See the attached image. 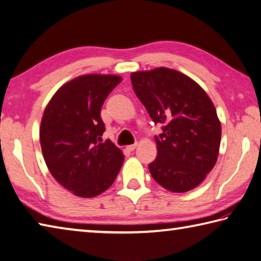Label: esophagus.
<instances>
[{"mask_svg": "<svg viewBox=\"0 0 261 261\" xmlns=\"http://www.w3.org/2000/svg\"><path fill=\"white\" fill-rule=\"evenodd\" d=\"M136 146H137L136 143H135V144H132V145H127V146H126V150H127V151H129V152H132V151H134V150H135Z\"/></svg>", "mask_w": 261, "mask_h": 261, "instance_id": "1", "label": "esophagus"}]
</instances>
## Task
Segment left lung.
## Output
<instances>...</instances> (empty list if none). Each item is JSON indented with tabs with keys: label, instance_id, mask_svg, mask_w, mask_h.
Instances as JSON below:
<instances>
[{
	"label": "left lung",
	"instance_id": "left-lung-1",
	"mask_svg": "<svg viewBox=\"0 0 261 261\" xmlns=\"http://www.w3.org/2000/svg\"><path fill=\"white\" fill-rule=\"evenodd\" d=\"M133 89L154 123L158 156L148 164L155 181L172 193L203 182L214 168L221 144V121L214 103L197 82L168 67L130 74Z\"/></svg>",
	"mask_w": 261,
	"mask_h": 261
}]
</instances>
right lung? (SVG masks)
I'll use <instances>...</instances> for the list:
<instances>
[{
  "label": "right lung",
  "instance_id": "obj_1",
  "mask_svg": "<svg viewBox=\"0 0 261 261\" xmlns=\"http://www.w3.org/2000/svg\"><path fill=\"white\" fill-rule=\"evenodd\" d=\"M121 80L114 74L80 75L57 90L42 115L39 140L46 166L77 197L102 194L123 166V151L109 140L100 143L101 107Z\"/></svg>",
  "mask_w": 261,
  "mask_h": 261
}]
</instances>
